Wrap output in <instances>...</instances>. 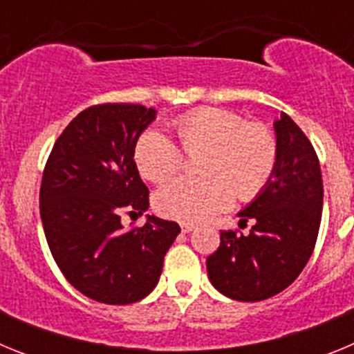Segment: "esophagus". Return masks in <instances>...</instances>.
Instances as JSON below:
<instances>
[{
    "mask_svg": "<svg viewBox=\"0 0 354 354\" xmlns=\"http://www.w3.org/2000/svg\"><path fill=\"white\" fill-rule=\"evenodd\" d=\"M180 230H183L184 234L192 232V230H195V225H193V223H180Z\"/></svg>",
    "mask_w": 354,
    "mask_h": 354,
    "instance_id": "34e87169",
    "label": "esophagus"
}]
</instances>
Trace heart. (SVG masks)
Segmentation results:
<instances>
[{
	"instance_id": "obj_1",
	"label": "heart",
	"mask_w": 354,
	"mask_h": 354,
	"mask_svg": "<svg viewBox=\"0 0 354 354\" xmlns=\"http://www.w3.org/2000/svg\"><path fill=\"white\" fill-rule=\"evenodd\" d=\"M186 154H196L200 177H177L156 193V209L171 220L193 223L261 195L278 165V143L268 127L250 124L225 108H198L171 122ZM161 131L149 129L134 143V162L152 183L170 179L184 167V154Z\"/></svg>"
}]
</instances>
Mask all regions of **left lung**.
<instances>
[{
    "mask_svg": "<svg viewBox=\"0 0 354 354\" xmlns=\"http://www.w3.org/2000/svg\"><path fill=\"white\" fill-rule=\"evenodd\" d=\"M278 165L273 179L246 209L248 234L221 230L207 257L212 286L237 301H262L299 277L314 252L323 212V177L310 140L282 113L274 122Z\"/></svg>",
    "mask_w": 354,
    "mask_h": 354,
    "instance_id": "obj_1",
    "label": "left lung"
}]
</instances>
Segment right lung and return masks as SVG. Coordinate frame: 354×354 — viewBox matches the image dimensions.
<instances>
[{"label":"right lung","instance_id":"obj_1","mask_svg":"<svg viewBox=\"0 0 354 354\" xmlns=\"http://www.w3.org/2000/svg\"><path fill=\"white\" fill-rule=\"evenodd\" d=\"M156 118L142 104L83 109L58 136L40 186V218L53 259L72 287L106 305H129L152 292L180 227L147 216L124 230L122 212L149 209V187L134 143Z\"/></svg>","mask_w":354,"mask_h":354}]
</instances>
